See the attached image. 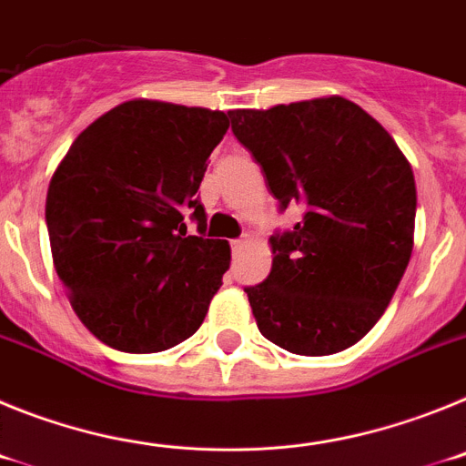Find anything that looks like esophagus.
<instances>
[{
	"label": "esophagus",
	"instance_id": "obj_1",
	"mask_svg": "<svg viewBox=\"0 0 466 466\" xmlns=\"http://www.w3.org/2000/svg\"><path fill=\"white\" fill-rule=\"evenodd\" d=\"M245 242H247V236H242V238H238V240L230 242V247H233V252H238V249H242V245H245Z\"/></svg>",
	"mask_w": 466,
	"mask_h": 466
}]
</instances>
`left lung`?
Masks as SVG:
<instances>
[{"label":"left lung","mask_w":466,"mask_h":466,"mask_svg":"<svg viewBox=\"0 0 466 466\" xmlns=\"http://www.w3.org/2000/svg\"><path fill=\"white\" fill-rule=\"evenodd\" d=\"M279 212L303 209L270 236L273 268L245 287L258 331L287 352L324 357L380 319L413 252L415 179L385 127L343 97L230 111Z\"/></svg>","instance_id":"8db88e82"}]
</instances>
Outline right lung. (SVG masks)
Segmentation results:
<instances>
[{
    "label": "right lung",
    "mask_w": 466,
    "mask_h": 466,
    "mask_svg": "<svg viewBox=\"0 0 466 466\" xmlns=\"http://www.w3.org/2000/svg\"><path fill=\"white\" fill-rule=\"evenodd\" d=\"M226 130L224 111L123 102L57 166L46 196L53 263L74 312L109 348L163 352L203 324L230 247L205 236L198 188Z\"/></svg>",
    "instance_id": "add662e5"
}]
</instances>
